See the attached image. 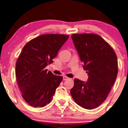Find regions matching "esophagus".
<instances>
[{
    "label": "esophagus",
    "mask_w": 128,
    "mask_h": 128,
    "mask_svg": "<svg viewBox=\"0 0 128 128\" xmlns=\"http://www.w3.org/2000/svg\"><path fill=\"white\" fill-rule=\"evenodd\" d=\"M68 79H69V78H68L67 76H63V80H68Z\"/></svg>",
    "instance_id": "34e87169"
}]
</instances>
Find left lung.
I'll return each instance as SVG.
<instances>
[{
	"label": "left lung",
	"mask_w": 128,
	"mask_h": 128,
	"mask_svg": "<svg viewBox=\"0 0 128 128\" xmlns=\"http://www.w3.org/2000/svg\"><path fill=\"white\" fill-rule=\"evenodd\" d=\"M71 37L88 79L85 82L74 78L70 94L82 108L94 109L106 100L116 79V54L108 42L96 34H76Z\"/></svg>",
	"instance_id": "obj_1"
}]
</instances>
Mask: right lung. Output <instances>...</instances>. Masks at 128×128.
Wrapping results in <instances>:
<instances>
[{"label":"right lung","mask_w":128,"mask_h":128,"mask_svg":"<svg viewBox=\"0 0 128 128\" xmlns=\"http://www.w3.org/2000/svg\"><path fill=\"white\" fill-rule=\"evenodd\" d=\"M68 35L45 34L28 42L16 62V78L22 96L33 107H43L52 101L62 76L46 67L69 38Z\"/></svg>","instance_id":"add662e5"}]
</instances>
